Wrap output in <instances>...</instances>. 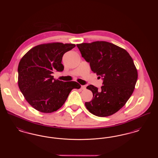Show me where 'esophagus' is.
<instances>
[{"mask_svg": "<svg viewBox=\"0 0 158 158\" xmlns=\"http://www.w3.org/2000/svg\"><path fill=\"white\" fill-rule=\"evenodd\" d=\"M81 89L82 90H85L86 89V86H81Z\"/></svg>", "mask_w": 158, "mask_h": 158, "instance_id": "esophagus-1", "label": "esophagus"}]
</instances>
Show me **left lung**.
<instances>
[{
    "label": "left lung",
    "instance_id": "obj_1",
    "mask_svg": "<svg viewBox=\"0 0 158 158\" xmlns=\"http://www.w3.org/2000/svg\"><path fill=\"white\" fill-rule=\"evenodd\" d=\"M82 56L90 63L94 73L102 77L103 86L90 85L93 99L85 105L98 117H108L117 113L126 104L135 88L138 74L133 59L127 52L106 41L76 44Z\"/></svg>",
    "mask_w": 158,
    "mask_h": 158
}]
</instances>
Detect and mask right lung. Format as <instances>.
<instances>
[{"label": "right lung", "mask_w": 158, "mask_h": 158, "mask_svg": "<svg viewBox=\"0 0 158 158\" xmlns=\"http://www.w3.org/2000/svg\"><path fill=\"white\" fill-rule=\"evenodd\" d=\"M75 44L50 43L36 45L20 60L18 83L26 101L34 109L43 113H51L60 108L73 89L81 86L75 81L55 80L52 74L61 72L63 54Z\"/></svg>", "instance_id": "obj_1"}]
</instances>
